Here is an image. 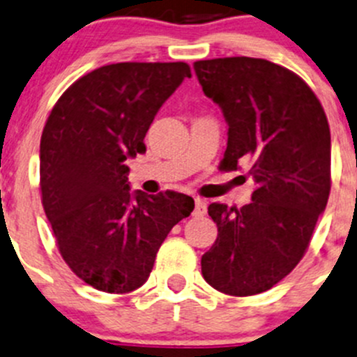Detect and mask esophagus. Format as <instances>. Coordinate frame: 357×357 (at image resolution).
<instances>
[{
  "instance_id": "esophagus-1",
  "label": "esophagus",
  "mask_w": 357,
  "mask_h": 357,
  "mask_svg": "<svg viewBox=\"0 0 357 357\" xmlns=\"http://www.w3.org/2000/svg\"><path fill=\"white\" fill-rule=\"evenodd\" d=\"M205 212H207V202L204 199H195V211H193V214L204 215Z\"/></svg>"
}]
</instances>
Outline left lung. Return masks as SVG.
Returning <instances> with one entry per match:
<instances>
[{"mask_svg": "<svg viewBox=\"0 0 357 357\" xmlns=\"http://www.w3.org/2000/svg\"><path fill=\"white\" fill-rule=\"evenodd\" d=\"M193 68L228 122L221 169L250 162L255 183L248 205H208L218 238L202 255V275L222 294H262L301 262L326 207L328 119L304 79L264 59L199 60Z\"/></svg>", "mask_w": 357, "mask_h": 357, "instance_id": "left-lung-1", "label": "left lung"}]
</instances>
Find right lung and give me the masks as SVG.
I'll use <instances>...</instances> for the list:
<instances>
[{
  "label": "right lung",
  "mask_w": 357,
  "mask_h": 357,
  "mask_svg": "<svg viewBox=\"0 0 357 357\" xmlns=\"http://www.w3.org/2000/svg\"><path fill=\"white\" fill-rule=\"evenodd\" d=\"M185 77V62H121L79 77L55 103L39 149V186L56 247L75 276L107 294L149 280L192 197L131 195L126 160L145 153V135Z\"/></svg>",
  "instance_id": "obj_1"
}]
</instances>
